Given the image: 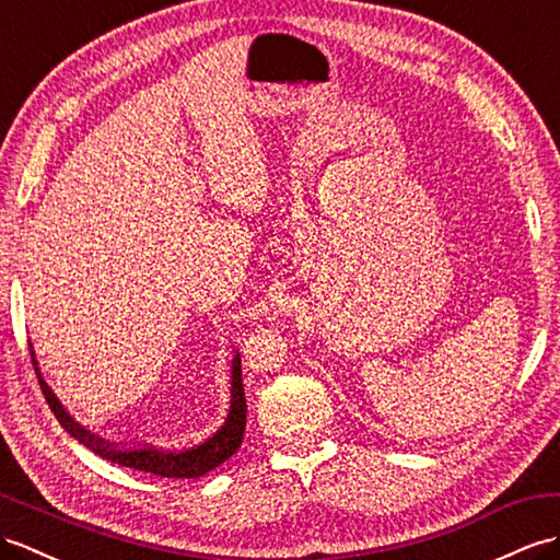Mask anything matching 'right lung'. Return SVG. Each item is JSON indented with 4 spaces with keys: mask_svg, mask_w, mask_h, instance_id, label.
Here are the masks:
<instances>
[{
    "mask_svg": "<svg viewBox=\"0 0 560 560\" xmlns=\"http://www.w3.org/2000/svg\"><path fill=\"white\" fill-rule=\"evenodd\" d=\"M31 357L35 373L39 380V387H43L45 399L49 408L61 422V428L75 438L80 444H85L90 452L97 456L118 463L122 468H132V470H142V472H152L161 477H183V480H195V477L207 475L209 470L218 468L221 463H225L230 456H233L244 438V428H247V399H244V385H242V363H240V353H235L233 359V389H230V411L228 418L221 428H218L209 440H203L195 446H185V448H154V446H116L108 444L100 438H94L85 428H80V422H75L71 416H68L61 401L57 399V394L49 389V385L43 380V373H39L37 361H35V351L31 345Z\"/></svg>",
    "mask_w": 560,
    "mask_h": 560,
    "instance_id": "add662e5",
    "label": "right lung"
}]
</instances>
